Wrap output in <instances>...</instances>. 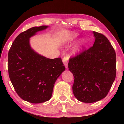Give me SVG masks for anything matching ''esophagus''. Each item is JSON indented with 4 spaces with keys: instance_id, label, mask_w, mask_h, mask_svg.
Listing matches in <instances>:
<instances>
[{
    "instance_id": "esophagus-1",
    "label": "esophagus",
    "mask_w": 124,
    "mask_h": 124,
    "mask_svg": "<svg viewBox=\"0 0 124 124\" xmlns=\"http://www.w3.org/2000/svg\"><path fill=\"white\" fill-rule=\"evenodd\" d=\"M68 60H69V56H65L62 59V62L66 67V68H67L68 67Z\"/></svg>"
}]
</instances>
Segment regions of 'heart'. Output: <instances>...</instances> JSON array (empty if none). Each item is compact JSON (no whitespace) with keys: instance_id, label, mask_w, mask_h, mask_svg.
I'll use <instances>...</instances> for the list:
<instances>
[{"instance_id":"obj_1","label":"heart","mask_w":124,"mask_h":124,"mask_svg":"<svg viewBox=\"0 0 124 124\" xmlns=\"http://www.w3.org/2000/svg\"><path fill=\"white\" fill-rule=\"evenodd\" d=\"M77 37V34L74 33H71V32H66L65 35L64 37L63 40L65 42H70L73 40Z\"/></svg>"}]
</instances>
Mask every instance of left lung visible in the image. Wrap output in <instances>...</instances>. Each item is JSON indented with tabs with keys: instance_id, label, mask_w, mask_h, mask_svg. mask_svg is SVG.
Instances as JSON below:
<instances>
[{
	"instance_id": "1",
	"label": "left lung",
	"mask_w": 124,
	"mask_h": 124,
	"mask_svg": "<svg viewBox=\"0 0 124 124\" xmlns=\"http://www.w3.org/2000/svg\"><path fill=\"white\" fill-rule=\"evenodd\" d=\"M95 40L68 62L69 70L74 76L73 92L84 103H94L106 97L116 74L115 51L102 34L94 31Z\"/></svg>"
}]
</instances>
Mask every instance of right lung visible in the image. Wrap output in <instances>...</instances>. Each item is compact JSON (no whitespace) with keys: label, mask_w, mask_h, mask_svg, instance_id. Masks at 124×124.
Masks as SVG:
<instances>
[{"label":"right lung","mask_w":124,"mask_h":124,"mask_svg":"<svg viewBox=\"0 0 124 124\" xmlns=\"http://www.w3.org/2000/svg\"><path fill=\"white\" fill-rule=\"evenodd\" d=\"M48 26L33 27L20 33L8 52V73L15 91L21 99L41 103L51 98L55 83L65 69L60 57L50 59L30 47L29 38Z\"/></svg>","instance_id":"right-lung-1"}]
</instances>
